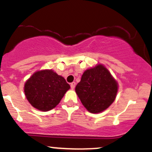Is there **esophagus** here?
<instances>
[{
  "label": "esophagus",
  "mask_w": 152,
  "mask_h": 152,
  "mask_svg": "<svg viewBox=\"0 0 152 152\" xmlns=\"http://www.w3.org/2000/svg\"><path fill=\"white\" fill-rule=\"evenodd\" d=\"M75 86H76V82H72V83H71V88H72V89H74L75 88Z\"/></svg>",
  "instance_id": "34e87169"
}]
</instances>
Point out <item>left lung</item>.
Wrapping results in <instances>:
<instances>
[{
    "label": "left lung",
    "instance_id": "8db88e82",
    "mask_svg": "<svg viewBox=\"0 0 152 152\" xmlns=\"http://www.w3.org/2000/svg\"><path fill=\"white\" fill-rule=\"evenodd\" d=\"M118 87L109 71L102 64H97L83 72L75 91L84 107L92 114H98L114 102Z\"/></svg>",
    "mask_w": 152,
    "mask_h": 152
}]
</instances>
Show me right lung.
<instances>
[{"label":"right lung","instance_id":"add662e5","mask_svg":"<svg viewBox=\"0 0 152 152\" xmlns=\"http://www.w3.org/2000/svg\"><path fill=\"white\" fill-rule=\"evenodd\" d=\"M70 85L65 78L51 69L35 72L24 85V93L31 106L41 111H48L55 108Z\"/></svg>","mask_w":152,"mask_h":152}]
</instances>
